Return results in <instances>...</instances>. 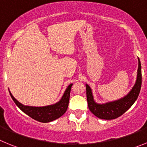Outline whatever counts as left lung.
Returning <instances> with one entry per match:
<instances>
[{"instance_id": "left-lung-1", "label": "left lung", "mask_w": 147, "mask_h": 147, "mask_svg": "<svg viewBox=\"0 0 147 147\" xmlns=\"http://www.w3.org/2000/svg\"><path fill=\"white\" fill-rule=\"evenodd\" d=\"M138 68L137 79L134 86L125 96L113 102H107L105 104H98L94 101L91 88L86 84L87 101L89 110L96 117L105 120H111L119 117L124 113L132 106L138 97L142 82L141 76V65L139 58Z\"/></svg>"}]
</instances>
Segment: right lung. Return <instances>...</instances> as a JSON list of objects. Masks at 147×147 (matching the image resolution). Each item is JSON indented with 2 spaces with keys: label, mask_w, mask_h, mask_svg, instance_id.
Instances as JSON below:
<instances>
[{
  "label": "right lung",
  "mask_w": 147,
  "mask_h": 147,
  "mask_svg": "<svg viewBox=\"0 0 147 147\" xmlns=\"http://www.w3.org/2000/svg\"><path fill=\"white\" fill-rule=\"evenodd\" d=\"M72 85L73 84H70L67 86L64 94L59 102L54 105L43 106V107H32V106L23 105L13 96L11 92L9 91H9L10 96L13 101L15 102V105L23 113H25L26 115L37 121L48 123V122L52 121L61 117L66 112L67 107H68V103H69L70 93H71Z\"/></svg>",
  "instance_id": "1"
}]
</instances>
